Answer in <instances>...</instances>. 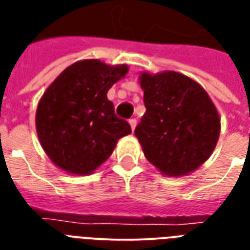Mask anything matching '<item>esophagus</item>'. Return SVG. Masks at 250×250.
Returning <instances> with one entry per match:
<instances>
[{
    "instance_id": "1",
    "label": "esophagus",
    "mask_w": 250,
    "mask_h": 250,
    "mask_svg": "<svg viewBox=\"0 0 250 250\" xmlns=\"http://www.w3.org/2000/svg\"><path fill=\"white\" fill-rule=\"evenodd\" d=\"M128 122H129V125H131V129L135 131V128H136V123H137L136 119H135V118H131Z\"/></svg>"
}]
</instances>
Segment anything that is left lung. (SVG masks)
Instances as JSON below:
<instances>
[{
    "instance_id": "8db88e82",
    "label": "left lung",
    "mask_w": 250,
    "mask_h": 250,
    "mask_svg": "<svg viewBox=\"0 0 250 250\" xmlns=\"http://www.w3.org/2000/svg\"><path fill=\"white\" fill-rule=\"evenodd\" d=\"M146 111L136 125L146 160L170 176L201 166L217 145L221 119L204 88L175 71L141 74Z\"/></svg>"
}]
</instances>
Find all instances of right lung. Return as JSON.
I'll return each instance as SVG.
<instances>
[{
    "instance_id": "right-lung-1",
    "label": "right lung",
    "mask_w": 250,
    "mask_h": 250,
    "mask_svg": "<svg viewBox=\"0 0 250 250\" xmlns=\"http://www.w3.org/2000/svg\"><path fill=\"white\" fill-rule=\"evenodd\" d=\"M127 66L80 61L57 78L39 102L37 136L49 158L76 175L93 172L113 153L117 141L131 133L115 115L107 90L127 74Z\"/></svg>"
}]
</instances>
